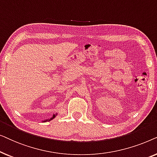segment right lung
<instances>
[{
  "mask_svg": "<svg viewBox=\"0 0 157 157\" xmlns=\"http://www.w3.org/2000/svg\"><path fill=\"white\" fill-rule=\"evenodd\" d=\"M56 115H57V113H56V114H53V117H51V119H47L44 120V121H44V122H46V121H50L51 120H52L53 119H54V118L56 117Z\"/></svg>",
  "mask_w": 157,
  "mask_h": 157,
  "instance_id": "add662e5",
  "label": "right lung"
}]
</instances>
